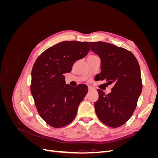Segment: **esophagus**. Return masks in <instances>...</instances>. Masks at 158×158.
Returning <instances> with one entry per match:
<instances>
[{"label": "esophagus", "instance_id": "obj_1", "mask_svg": "<svg viewBox=\"0 0 158 158\" xmlns=\"http://www.w3.org/2000/svg\"><path fill=\"white\" fill-rule=\"evenodd\" d=\"M92 89H94V88H93L92 87L88 86V90H89V91H91V90H92Z\"/></svg>", "mask_w": 158, "mask_h": 158}]
</instances>
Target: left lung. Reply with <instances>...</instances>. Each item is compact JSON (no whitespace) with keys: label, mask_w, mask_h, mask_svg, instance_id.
Listing matches in <instances>:
<instances>
[{"label":"left lung","mask_w":158,"mask_h":158,"mask_svg":"<svg viewBox=\"0 0 158 158\" xmlns=\"http://www.w3.org/2000/svg\"><path fill=\"white\" fill-rule=\"evenodd\" d=\"M91 50L102 60L99 79L113 84L111 92L98 89L95 113L105 125L117 128L126 123L137 106L142 84L139 63L130 51L103 41L89 42Z\"/></svg>","instance_id":"1"}]
</instances>
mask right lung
<instances>
[{
  "instance_id": "right-lung-1",
  "label": "right lung",
  "mask_w": 158,
  "mask_h": 158,
  "mask_svg": "<svg viewBox=\"0 0 158 158\" xmlns=\"http://www.w3.org/2000/svg\"><path fill=\"white\" fill-rule=\"evenodd\" d=\"M89 50L87 41H63L46 49L36 59L31 70V93L38 113L49 125L63 127L75 118L88 86L65 84L64 74L71 72L75 62Z\"/></svg>"
}]
</instances>
